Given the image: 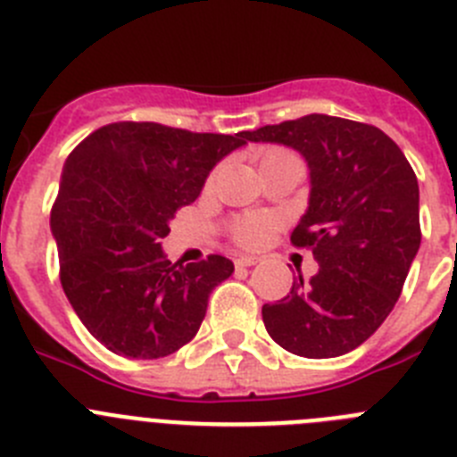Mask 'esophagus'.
Masks as SVG:
<instances>
[{"label":"esophagus","mask_w":457,"mask_h":457,"mask_svg":"<svg viewBox=\"0 0 457 457\" xmlns=\"http://www.w3.org/2000/svg\"><path fill=\"white\" fill-rule=\"evenodd\" d=\"M258 263L256 256H240L236 258V268H252V265Z\"/></svg>","instance_id":"obj_1"}]
</instances>
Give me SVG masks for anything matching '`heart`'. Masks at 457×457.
Returning <instances> with one entry per match:
<instances>
[{
  "mask_svg": "<svg viewBox=\"0 0 457 457\" xmlns=\"http://www.w3.org/2000/svg\"><path fill=\"white\" fill-rule=\"evenodd\" d=\"M278 155H290V153L284 151V148H265V151L261 153V162L272 160V157H278ZM274 228H277V220H272V217L245 215V217H237V220L231 224V236L237 245L253 249L265 245V242L270 240V236H272Z\"/></svg>",
  "mask_w": 457,
  "mask_h": 457,
  "instance_id": "b5f03b06",
  "label": "heart"
}]
</instances>
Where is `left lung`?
<instances>
[{
	"instance_id": "left-lung-1",
	"label": "left lung",
	"mask_w": 457,
	"mask_h": 457,
	"mask_svg": "<svg viewBox=\"0 0 457 457\" xmlns=\"http://www.w3.org/2000/svg\"><path fill=\"white\" fill-rule=\"evenodd\" d=\"M304 155L309 210L290 242L318 272L263 306L270 337L300 357H338L366 341L401 297L421 245L419 183L395 141L369 123L309 114L249 132Z\"/></svg>"
}]
</instances>
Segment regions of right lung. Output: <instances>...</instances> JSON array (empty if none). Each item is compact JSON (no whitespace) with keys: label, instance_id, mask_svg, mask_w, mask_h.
<instances>
[{"label":"right lung","instance_id":"obj_1","mask_svg":"<svg viewBox=\"0 0 457 457\" xmlns=\"http://www.w3.org/2000/svg\"><path fill=\"white\" fill-rule=\"evenodd\" d=\"M247 135L120 120L68 155L50 215L59 278L82 325L107 350L160 359L196 337L210 293L231 277L233 263L220 253L171 263L160 240Z\"/></svg>","mask_w":457,"mask_h":457}]
</instances>
